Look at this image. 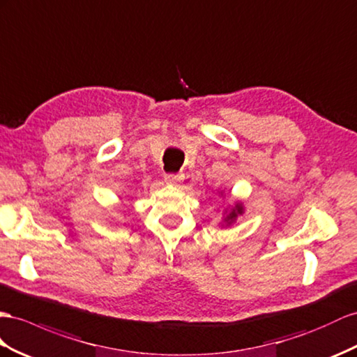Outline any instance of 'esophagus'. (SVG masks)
<instances>
[{
    "label": "esophagus",
    "mask_w": 357,
    "mask_h": 357,
    "mask_svg": "<svg viewBox=\"0 0 357 357\" xmlns=\"http://www.w3.org/2000/svg\"><path fill=\"white\" fill-rule=\"evenodd\" d=\"M181 179H182V176L175 175V173H166V175H164V181H166L170 185H176Z\"/></svg>",
    "instance_id": "1"
}]
</instances>
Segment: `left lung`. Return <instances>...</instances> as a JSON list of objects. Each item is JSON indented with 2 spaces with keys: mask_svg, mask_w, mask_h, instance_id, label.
Returning a JSON list of instances; mask_svg holds the SVG:
<instances>
[{
  "mask_svg": "<svg viewBox=\"0 0 357 357\" xmlns=\"http://www.w3.org/2000/svg\"><path fill=\"white\" fill-rule=\"evenodd\" d=\"M222 196H223V193H222ZM243 214H244V205L241 202H236L229 209L226 208L222 226H231L232 223H235V220L238 218V215H243Z\"/></svg>",
  "mask_w": 357,
  "mask_h": 357,
  "instance_id": "left-lung-1",
  "label": "left lung"
}]
</instances>
